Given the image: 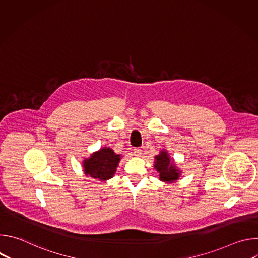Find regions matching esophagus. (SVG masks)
<instances>
[{"label": "esophagus", "instance_id": "esophagus-1", "mask_svg": "<svg viewBox=\"0 0 258 258\" xmlns=\"http://www.w3.org/2000/svg\"><path fill=\"white\" fill-rule=\"evenodd\" d=\"M134 154H135L136 156L140 157V156L142 155V150H141L140 148H135V149H134Z\"/></svg>", "mask_w": 258, "mask_h": 258}]
</instances>
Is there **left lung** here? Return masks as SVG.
Here are the masks:
<instances>
[{
  "instance_id": "1",
  "label": "left lung",
  "mask_w": 258,
  "mask_h": 258,
  "mask_svg": "<svg viewBox=\"0 0 258 258\" xmlns=\"http://www.w3.org/2000/svg\"><path fill=\"white\" fill-rule=\"evenodd\" d=\"M154 167L159 173V179L165 182L175 181L180 175V171L176 168L173 161L170 160L165 150H162L159 155L155 156Z\"/></svg>"
}]
</instances>
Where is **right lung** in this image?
Listing matches in <instances>:
<instances>
[{
    "label": "right lung",
    "mask_w": 258,
    "mask_h": 258,
    "mask_svg": "<svg viewBox=\"0 0 258 258\" xmlns=\"http://www.w3.org/2000/svg\"><path fill=\"white\" fill-rule=\"evenodd\" d=\"M120 158L121 155L115 154L111 148L104 147L83 161L85 174L102 181L111 178L115 174Z\"/></svg>",
    "instance_id": "obj_1"
}]
</instances>
